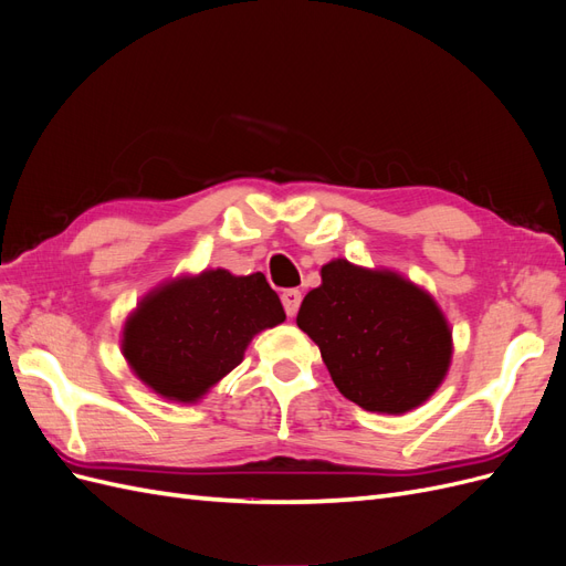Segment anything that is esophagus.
<instances>
[{"mask_svg": "<svg viewBox=\"0 0 566 566\" xmlns=\"http://www.w3.org/2000/svg\"><path fill=\"white\" fill-rule=\"evenodd\" d=\"M281 302H283V310H285V314H287L290 318H293V316L297 314V310H300L302 293H300V290H283Z\"/></svg>", "mask_w": 566, "mask_h": 566, "instance_id": "obj_1", "label": "esophagus"}]
</instances>
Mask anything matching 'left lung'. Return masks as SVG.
Segmentation results:
<instances>
[{
  "mask_svg": "<svg viewBox=\"0 0 566 566\" xmlns=\"http://www.w3.org/2000/svg\"><path fill=\"white\" fill-rule=\"evenodd\" d=\"M297 325L318 345L335 387L370 413L422 406L451 366L447 316L424 287L391 269L323 264Z\"/></svg>",
  "mask_w": 566,
  "mask_h": 566,
  "instance_id": "1",
  "label": "left lung"
}]
</instances>
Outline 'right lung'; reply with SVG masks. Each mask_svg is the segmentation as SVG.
Instances as JSON below:
<instances>
[{
	"label": "right lung",
	"mask_w": 566,
	"mask_h": 566,
	"mask_svg": "<svg viewBox=\"0 0 566 566\" xmlns=\"http://www.w3.org/2000/svg\"><path fill=\"white\" fill-rule=\"evenodd\" d=\"M285 321L264 273L205 269L165 281L127 316L123 356L158 397L196 403L243 361L256 333Z\"/></svg>",
	"instance_id": "right-lung-1"
}]
</instances>
